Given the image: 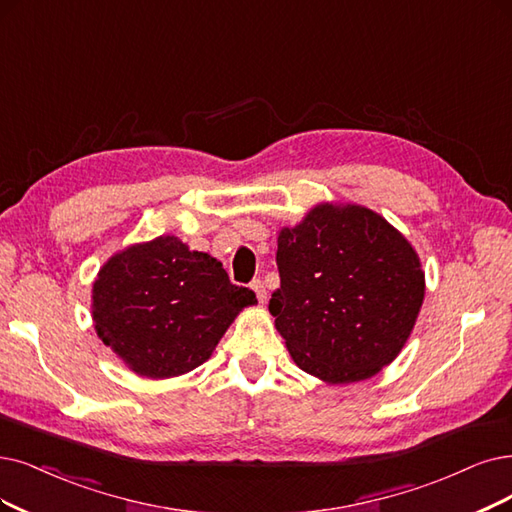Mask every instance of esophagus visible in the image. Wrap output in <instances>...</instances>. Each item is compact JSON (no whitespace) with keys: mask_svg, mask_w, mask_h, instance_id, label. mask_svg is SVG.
<instances>
[{"mask_svg":"<svg viewBox=\"0 0 512 512\" xmlns=\"http://www.w3.org/2000/svg\"><path fill=\"white\" fill-rule=\"evenodd\" d=\"M253 291L257 293V299L261 301V304H266V299H268V291H266V285H263V280H253Z\"/></svg>","mask_w":512,"mask_h":512,"instance_id":"1","label":"esophagus"}]
</instances>
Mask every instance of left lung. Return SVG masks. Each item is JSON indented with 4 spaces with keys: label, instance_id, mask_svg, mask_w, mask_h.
<instances>
[{
    "label": "left lung",
    "instance_id": "8db88e82",
    "mask_svg": "<svg viewBox=\"0 0 512 512\" xmlns=\"http://www.w3.org/2000/svg\"><path fill=\"white\" fill-rule=\"evenodd\" d=\"M274 325L295 365L327 384L363 382L390 365L426 293L420 255L382 215L320 202L278 232Z\"/></svg>",
    "mask_w": 512,
    "mask_h": 512
}]
</instances>
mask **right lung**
I'll use <instances>...</instances> for the list:
<instances>
[{
    "label": "right lung",
    "instance_id": "add662e5",
    "mask_svg": "<svg viewBox=\"0 0 512 512\" xmlns=\"http://www.w3.org/2000/svg\"><path fill=\"white\" fill-rule=\"evenodd\" d=\"M255 304L219 259L166 234L111 255L92 282L90 310L99 339L132 373L168 380L206 363Z\"/></svg>",
    "mask_w": 512,
    "mask_h": 512
}]
</instances>
